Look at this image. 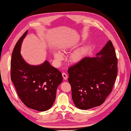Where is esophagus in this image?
<instances>
[{"label": "esophagus", "mask_w": 131, "mask_h": 131, "mask_svg": "<svg viewBox=\"0 0 131 131\" xmlns=\"http://www.w3.org/2000/svg\"><path fill=\"white\" fill-rule=\"evenodd\" d=\"M62 76H63V78H64V80H66V79H67L68 76H67V75H66V73H62Z\"/></svg>", "instance_id": "esophagus-1"}]
</instances>
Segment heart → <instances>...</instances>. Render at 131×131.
Listing matches in <instances>:
<instances>
[{
	"label": "heart",
	"mask_w": 131,
	"mask_h": 131,
	"mask_svg": "<svg viewBox=\"0 0 131 131\" xmlns=\"http://www.w3.org/2000/svg\"><path fill=\"white\" fill-rule=\"evenodd\" d=\"M70 47L68 46H66L63 48V51L64 52H66L69 50ZM53 56L55 59V61L58 63H60L64 58V55L59 51H54L53 52ZM84 56V52L82 49H79L75 52H74L70 56L69 60L70 62L73 64H77L81 61L83 57Z\"/></svg>",
	"instance_id": "heart-1"
}]
</instances>
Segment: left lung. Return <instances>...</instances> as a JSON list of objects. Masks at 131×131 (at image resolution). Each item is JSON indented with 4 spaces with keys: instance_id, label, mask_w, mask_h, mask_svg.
Returning <instances> with one entry per match:
<instances>
[{
    "instance_id": "1",
    "label": "left lung",
    "mask_w": 131,
    "mask_h": 131,
    "mask_svg": "<svg viewBox=\"0 0 131 131\" xmlns=\"http://www.w3.org/2000/svg\"><path fill=\"white\" fill-rule=\"evenodd\" d=\"M115 51L109 40L94 57H87L68 69L72 96L77 108L101 105L111 92L117 76Z\"/></svg>"
}]
</instances>
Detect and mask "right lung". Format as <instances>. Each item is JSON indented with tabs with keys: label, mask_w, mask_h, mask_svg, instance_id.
I'll return each instance as SVG.
<instances>
[{
	"label": "right lung",
	"mask_w": 131,
	"mask_h": 131,
	"mask_svg": "<svg viewBox=\"0 0 131 131\" xmlns=\"http://www.w3.org/2000/svg\"><path fill=\"white\" fill-rule=\"evenodd\" d=\"M28 30L16 43L12 54L11 79L19 97L28 108L45 111L52 106L58 86L63 81L60 71L45 61L39 65L27 63L20 53Z\"/></svg>",
	"instance_id": "obj_1"
}]
</instances>
